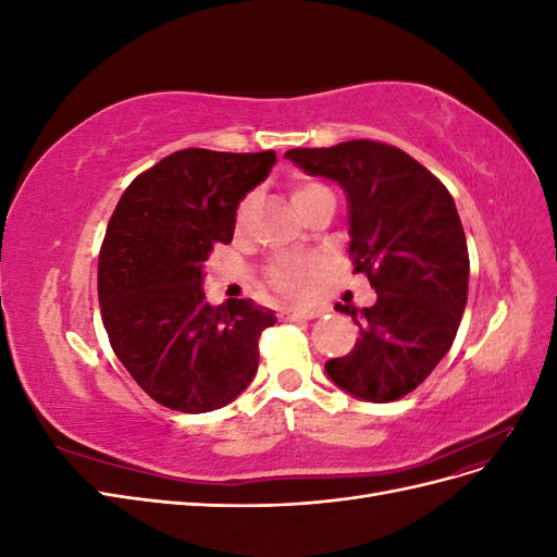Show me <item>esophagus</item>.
<instances>
[{
    "label": "esophagus",
    "mask_w": 557,
    "mask_h": 557,
    "mask_svg": "<svg viewBox=\"0 0 557 557\" xmlns=\"http://www.w3.org/2000/svg\"><path fill=\"white\" fill-rule=\"evenodd\" d=\"M323 315V309H283L281 318L283 320H311Z\"/></svg>",
    "instance_id": "obj_1"
}]
</instances>
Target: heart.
Wrapping results in <instances>:
<instances>
[{"instance_id": "b5f03b06", "label": "heart", "mask_w": 557, "mask_h": 557, "mask_svg": "<svg viewBox=\"0 0 557 557\" xmlns=\"http://www.w3.org/2000/svg\"><path fill=\"white\" fill-rule=\"evenodd\" d=\"M323 195H332L327 185H323L320 181H299L295 183L290 199H293V207L299 213L307 205H311L313 199ZM246 213H248V201H244L239 209V223H244ZM318 276H320V264L311 258H278L267 269L269 285H272L278 295L293 301L309 299L313 295Z\"/></svg>"}]
</instances>
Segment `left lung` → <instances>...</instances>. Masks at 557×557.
Wrapping results in <instances>:
<instances>
[{"label": "left lung", "instance_id": "left-lung-1", "mask_svg": "<svg viewBox=\"0 0 557 557\" xmlns=\"http://www.w3.org/2000/svg\"><path fill=\"white\" fill-rule=\"evenodd\" d=\"M299 170L325 176L348 199L350 258L376 305H336L360 327L327 376L364 401H395L423 383L458 334L467 305L469 252L446 185L404 150L372 139L293 148Z\"/></svg>", "mask_w": 557, "mask_h": 557}]
</instances>
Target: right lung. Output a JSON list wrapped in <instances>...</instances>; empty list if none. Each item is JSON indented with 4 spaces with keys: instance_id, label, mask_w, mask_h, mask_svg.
<instances>
[{
    "instance_id": "1",
    "label": "right lung",
    "mask_w": 557,
    "mask_h": 557,
    "mask_svg": "<svg viewBox=\"0 0 557 557\" xmlns=\"http://www.w3.org/2000/svg\"><path fill=\"white\" fill-rule=\"evenodd\" d=\"M274 162V150H176L134 178L111 215L97 267L102 323L129 376L166 409H221L258 372L274 311L250 299L211 307L201 281Z\"/></svg>"
}]
</instances>
